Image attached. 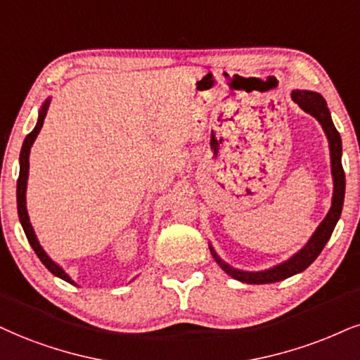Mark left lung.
<instances>
[{"mask_svg":"<svg viewBox=\"0 0 360 360\" xmlns=\"http://www.w3.org/2000/svg\"><path fill=\"white\" fill-rule=\"evenodd\" d=\"M292 100L295 101L305 113L312 115L314 118L321 123L323 131H326L327 140H329V150H330V168H332V179H334V193H332V205L330 210L327 212L326 219L321 221V225L316 229V232L312 233V237L309 238V242L300 248L297 254H294L290 259L282 262V264L275 265L272 269L260 270V272H245V270H238L230 267L229 264H225L224 260L217 255L214 247L210 245V252L217 260V264L220 265L221 270L225 274H229L230 277L235 281H240L243 283H274L281 282L283 278L292 277V275L304 272L305 269L317 259L319 254L322 252V248L326 247V243L329 242L332 232H334L337 221L342 214V205H344V195H345V173L342 168V140H340L339 131L334 127L332 122L330 112L327 108L326 100L321 93L309 91V90H294L292 91Z\"/></svg>","mask_w":360,"mask_h":360,"instance_id":"obj_1","label":"left lung"}]
</instances>
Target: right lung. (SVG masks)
Here are the masks:
<instances>
[{
  "label": "right lung",
  "instance_id": "1",
  "mask_svg": "<svg viewBox=\"0 0 360 360\" xmlns=\"http://www.w3.org/2000/svg\"><path fill=\"white\" fill-rule=\"evenodd\" d=\"M48 106H50V98L44 100V103L41 106V110H39V115H38V122H37V127L33 128V131L28 133L26 135V139L23 141V146H21V153H20V176H18V185H16V202H18V217H20V221H21V227H23L25 233H26V238H28L30 245L33 247L34 254L38 255V259L43 262V265L46 267L48 270L53 275H56V277L63 278L65 282L68 283H73V285H77L72 281V277H70L68 274L65 272L63 269L60 267V265L56 264V262H53L50 257H48L46 252L43 250V247L39 245L37 235H34V230L31 227L30 224V217H28V210H26V185H28V170H30V150L31 146H33L34 140H37L39 130H41L43 127V122H44V117H46V112H48Z\"/></svg>",
  "mask_w": 360,
  "mask_h": 360
}]
</instances>
